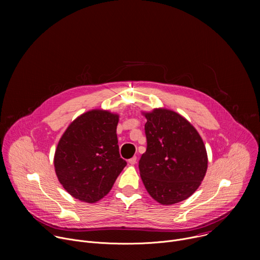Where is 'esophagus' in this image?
<instances>
[{"label":"esophagus","mask_w":260,"mask_h":260,"mask_svg":"<svg viewBox=\"0 0 260 260\" xmlns=\"http://www.w3.org/2000/svg\"><path fill=\"white\" fill-rule=\"evenodd\" d=\"M128 164L129 165H136L137 164V156H134L132 158L128 159Z\"/></svg>","instance_id":"esophagus-1"}]
</instances>
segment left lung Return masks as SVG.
Segmentation results:
<instances>
[{
	"label": "left lung",
	"mask_w": 260,
	"mask_h": 260,
	"mask_svg": "<svg viewBox=\"0 0 260 260\" xmlns=\"http://www.w3.org/2000/svg\"><path fill=\"white\" fill-rule=\"evenodd\" d=\"M143 115L147 149L139 169L145 188L161 205L188 199L208 168L203 139L188 120L172 110L156 108Z\"/></svg>",
	"instance_id": "8db88e82"
}]
</instances>
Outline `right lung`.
Wrapping results in <instances>:
<instances>
[{
    "label": "right lung",
    "instance_id": "1",
    "mask_svg": "<svg viewBox=\"0 0 260 260\" xmlns=\"http://www.w3.org/2000/svg\"><path fill=\"white\" fill-rule=\"evenodd\" d=\"M118 120L109 111L90 110L61 136L53 162L59 183L73 198L89 204L100 201L126 166L119 154Z\"/></svg>",
    "mask_w": 260,
    "mask_h": 260
}]
</instances>
